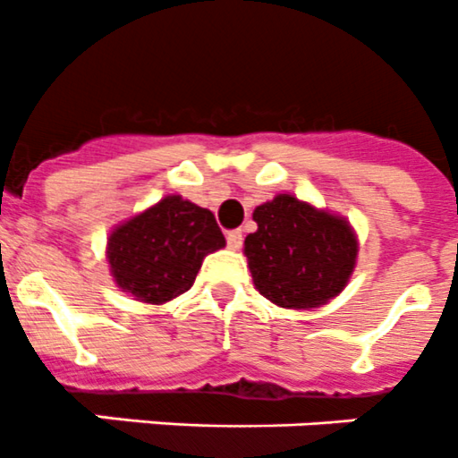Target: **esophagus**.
Here are the masks:
<instances>
[{
	"label": "esophagus",
	"mask_w": 458,
	"mask_h": 458,
	"mask_svg": "<svg viewBox=\"0 0 458 458\" xmlns=\"http://www.w3.org/2000/svg\"><path fill=\"white\" fill-rule=\"evenodd\" d=\"M226 245H229V250H241V245H242V232H241V229L226 232Z\"/></svg>",
	"instance_id": "obj_1"
}]
</instances>
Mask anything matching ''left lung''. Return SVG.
Segmentation results:
<instances>
[{
    "instance_id": "left-lung-1",
    "label": "left lung",
    "mask_w": 458,
    "mask_h": 458,
    "mask_svg": "<svg viewBox=\"0 0 458 458\" xmlns=\"http://www.w3.org/2000/svg\"><path fill=\"white\" fill-rule=\"evenodd\" d=\"M254 222L245 254L263 297L284 309H313L345 288L356 259L345 220L279 195L254 211Z\"/></svg>"
}]
</instances>
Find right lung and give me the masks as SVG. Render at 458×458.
<instances>
[{
  "instance_id": "right-lung-1",
  "label": "right lung",
  "mask_w": 458,
  "mask_h": 458,
  "mask_svg": "<svg viewBox=\"0 0 458 458\" xmlns=\"http://www.w3.org/2000/svg\"><path fill=\"white\" fill-rule=\"evenodd\" d=\"M220 247L225 236L216 216L172 195L117 226L108 238V263L123 291L161 304L186 293L204 257Z\"/></svg>"
}]
</instances>
